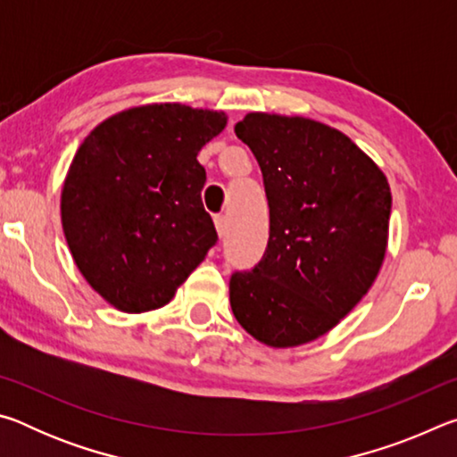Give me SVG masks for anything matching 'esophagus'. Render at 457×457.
<instances>
[{
  "label": "esophagus",
  "instance_id": "1",
  "mask_svg": "<svg viewBox=\"0 0 457 457\" xmlns=\"http://www.w3.org/2000/svg\"><path fill=\"white\" fill-rule=\"evenodd\" d=\"M213 221H215V229H218V236H220V237L226 236V231H228V220L223 218V215H218V218H215Z\"/></svg>",
  "mask_w": 457,
  "mask_h": 457
}]
</instances>
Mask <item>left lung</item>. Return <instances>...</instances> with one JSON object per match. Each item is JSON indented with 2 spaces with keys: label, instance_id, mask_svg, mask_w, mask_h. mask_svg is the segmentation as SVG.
<instances>
[{
  "label": "left lung",
  "instance_id": "8db88e82",
  "mask_svg": "<svg viewBox=\"0 0 457 457\" xmlns=\"http://www.w3.org/2000/svg\"><path fill=\"white\" fill-rule=\"evenodd\" d=\"M236 135L264 177L270 237L260 264L231 276V311L272 349L312 343L361 303L383 266L389 181L349 137L319 120L247 112Z\"/></svg>",
  "mask_w": 457,
  "mask_h": 457
}]
</instances>
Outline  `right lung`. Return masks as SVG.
<instances>
[{
	"label": "right lung",
	"mask_w": 457,
	"mask_h": 457,
	"mask_svg": "<svg viewBox=\"0 0 457 457\" xmlns=\"http://www.w3.org/2000/svg\"><path fill=\"white\" fill-rule=\"evenodd\" d=\"M226 125L221 111L153 103L108 117L76 151L62 229L84 280L117 311L171 303L218 242L197 154Z\"/></svg>",
	"instance_id": "add662e5"
}]
</instances>
